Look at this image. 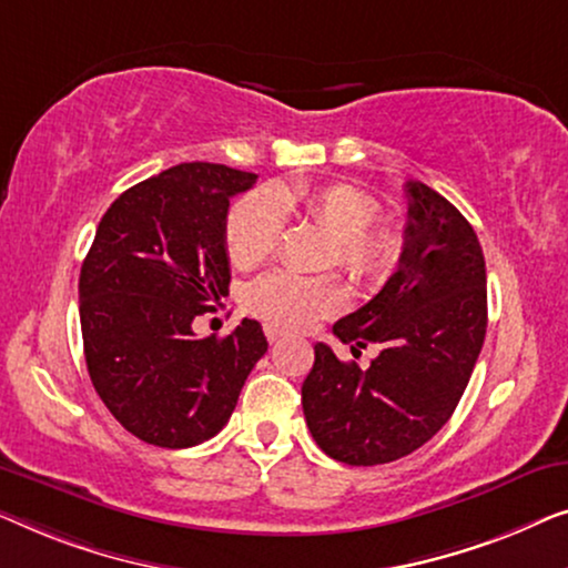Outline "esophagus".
Listing matches in <instances>:
<instances>
[{"instance_id":"esophagus-1","label":"esophagus","mask_w":568,"mask_h":568,"mask_svg":"<svg viewBox=\"0 0 568 568\" xmlns=\"http://www.w3.org/2000/svg\"><path fill=\"white\" fill-rule=\"evenodd\" d=\"M265 337H267L270 342H281V339H285V332L277 329V326H273V324H267V326H265Z\"/></svg>"}]
</instances>
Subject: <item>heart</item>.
Masks as SVG:
<instances>
[{
    "mask_svg": "<svg viewBox=\"0 0 568 568\" xmlns=\"http://www.w3.org/2000/svg\"><path fill=\"white\" fill-rule=\"evenodd\" d=\"M285 207H298L334 239L329 265H337L349 281L378 285L394 273L402 236L396 229L373 223L381 213L378 201L347 182L252 190L239 197L226 215V252L234 265L254 267L277 250ZM342 306L345 291L332 275L273 270L246 287V308L281 329H308Z\"/></svg>",
    "mask_w": 568,
    "mask_h": 568,
    "instance_id": "1",
    "label": "heart"
}]
</instances>
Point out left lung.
Wrapping results in <instances>:
<instances>
[{
  "mask_svg": "<svg viewBox=\"0 0 568 568\" xmlns=\"http://www.w3.org/2000/svg\"><path fill=\"white\" fill-rule=\"evenodd\" d=\"M404 250L381 293L339 318L334 334L378 345L367 371L314 345L301 388L316 445L347 466L404 458L458 406L486 337V265L476 231L425 182H406Z\"/></svg>",
  "mask_w": 568,
  "mask_h": 568,
  "instance_id": "1",
  "label": "left lung"
}]
</instances>
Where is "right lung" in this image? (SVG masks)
Wrapping results in <instances>:
<instances>
[{
    "instance_id": "add662e5",
    "label": "right lung",
    "mask_w": 568,
    "mask_h": 568,
    "mask_svg": "<svg viewBox=\"0 0 568 568\" xmlns=\"http://www.w3.org/2000/svg\"><path fill=\"white\" fill-rule=\"evenodd\" d=\"M257 174L178 164L102 215L79 275L87 371L110 414L156 447H193L226 425L267 353L260 322L197 339L193 318L229 293V201Z\"/></svg>"
}]
</instances>
